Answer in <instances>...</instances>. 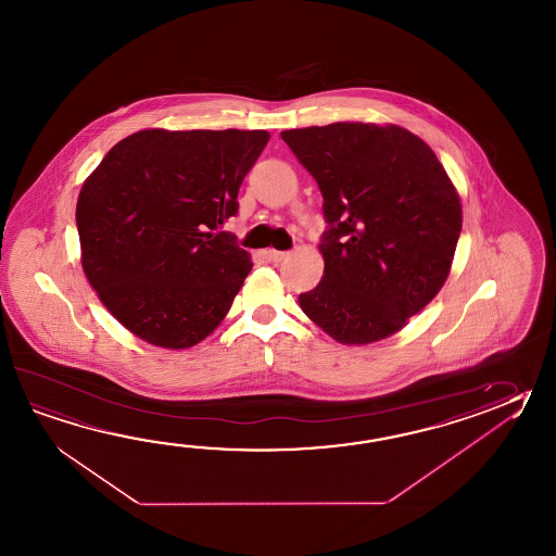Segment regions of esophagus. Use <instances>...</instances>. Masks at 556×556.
<instances>
[{"mask_svg":"<svg viewBox=\"0 0 556 556\" xmlns=\"http://www.w3.org/2000/svg\"><path fill=\"white\" fill-rule=\"evenodd\" d=\"M267 257H269L273 263H281V261L289 257V251L267 250Z\"/></svg>","mask_w":556,"mask_h":556,"instance_id":"34e87169","label":"esophagus"}]
</instances>
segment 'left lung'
Instances as JSON below:
<instances>
[{"mask_svg": "<svg viewBox=\"0 0 556 556\" xmlns=\"http://www.w3.org/2000/svg\"><path fill=\"white\" fill-rule=\"evenodd\" d=\"M281 138L317 180L329 224L323 279L299 305L340 344L392 337L452 269L464 214L442 162L397 125L332 123Z\"/></svg>", "mask_w": 556, "mask_h": 556, "instance_id": "8db88e82", "label": "left lung"}]
</instances>
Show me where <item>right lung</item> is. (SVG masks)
<instances>
[{
  "mask_svg": "<svg viewBox=\"0 0 556 556\" xmlns=\"http://www.w3.org/2000/svg\"><path fill=\"white\" fill-rule=\"evenodd\" d=\"M267 140V130L147 128L83 184V271L138 339L181 351L226 317L253 263L217 227L238 214L239 186Z\"/></svg>",
  "mask_w": 556,
  "mask_h": 556,
  "instance_id": "add662e5",
  "label": "right lung"
}]
</instances>
